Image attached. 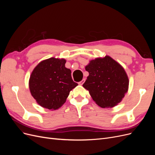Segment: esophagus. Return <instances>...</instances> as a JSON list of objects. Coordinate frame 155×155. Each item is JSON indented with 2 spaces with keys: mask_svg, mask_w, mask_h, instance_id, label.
Listing matches in <instances>:
<instances>
[{
  "mask_svg": "<svg viewBox=\"0 0 155 155\" xmlns=\"http://www.w3.org/2000/svg\"><path fill=\"white\" fill-rule=\"evenodd\" d=\"M85 79H82V80L81 81H79V85H82L84 83V82H85Z\"/></svg>",
  "mask_w": 155,
  "mask_h": 155,
  "instance_id": "34e87169",
  "label": "esophagus"
}]
</instances>
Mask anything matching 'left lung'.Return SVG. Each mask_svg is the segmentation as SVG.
Wrapping results in <instances>:
<instances>
[{
	"mask_svg": "<svg viewBox=\"0 0 155 155\" xmlns=\"http://www.w3.org/2000/svg\"><path fill=\"white\" fill-rule=\"evenodd\" d=\"M85 70L89 75L83 87L98 106L111 108L121 102L129 88L128 76L121 65L106 55L91 60Z\"/></svg>",
	"mask_w": 155,
	"mask_h": 155,
	"instance_id": "1",
	"label": "left lung"
}]
</instances>
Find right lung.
<instances>
[{
    "label": "right lung",
    "instance_id": "1",
    "mask_svg": "<svg viewBox=\"0 0 155 155\" xmlns=\"http://www.w3.org/2000/svg\"><path fill=\"white\" fill-rule=\"evenodd\" d=\"M66 60L51 58L42 61L33 70L29 79L31 96L41 107L57 110L66 101L70 92L78 84L65 67Z\"/></svg>",
    "mask_w": 155,
    "mask_h": 155
}]
</instances>
